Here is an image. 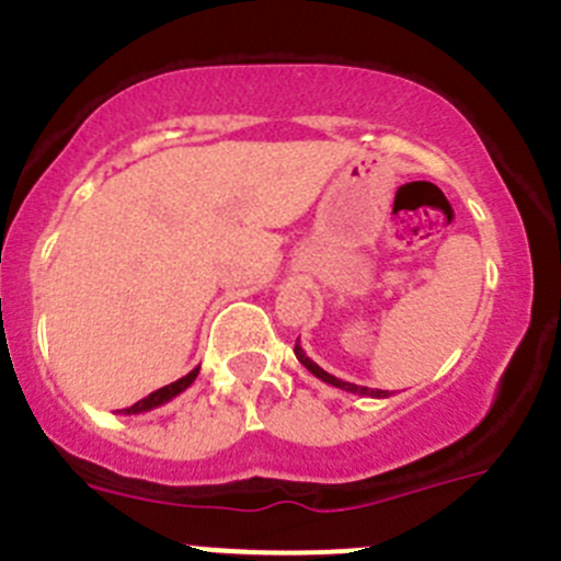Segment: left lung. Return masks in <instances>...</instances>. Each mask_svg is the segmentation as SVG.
Returning <instances> with one entry per match:
<instances>
[{
  "instance_id": "1",
  "label": "left lung",
  "mask_w": 561,
  "mask_h": 561,
  "mask_svg": "<svg viewBox=\"0 0 561 561\" xmlns=\"http://www.w3.org/2000/svg\"><path fill=\"white\" fill-rule=\"evenodd\" d=\"M296 358L301 360L304 366H307L309 371H312V375L317 377V380H322V382H328V386H333V388H342V390H350V393H358V396H371V399H388V390H375V388H364V386H355V382H344V380H339V377H333V375H328L325 369H320V366L314 364L312 358H309L307 353H304V347L301 344L296 342Z\"/></svg>"
}]
</instances>
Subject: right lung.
Segmentation results:
<instances>
[{"instance_id":"right-lung-1","label":"right lung","mask_w":561,"mask_h":561,"mask_svg":"<svg viewBox=\"0 0 561 561\" xmlns=\"http://www.w3.org/2000/svg\"><path fill=\"white\" fill-rule=\"evenodd\" d=\"M197 371H201V366H195V369H192L186 377H181V380L171 382V386L154 390V393H149V396H146V399H140L138 404L127 407V410H122V412H124V415H140V412H149V410H157V407L168 404V401L175 399V396H179V393H184V390L190 388L192 382H195Z\"/></svg>"}]
</instances>
